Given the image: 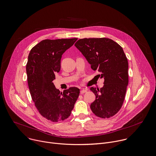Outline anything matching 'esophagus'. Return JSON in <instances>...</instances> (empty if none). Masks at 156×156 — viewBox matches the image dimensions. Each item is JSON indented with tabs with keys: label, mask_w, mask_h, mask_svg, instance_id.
I'll use <instances>...</instances> for the list:
<instances>
[{
	"label": "esophagus",
	"mask_w": 156,
	"mask_h": 156,
	"mask_svg": "<svg viewBox=\"0 0 156 156\" xmlns=\"http://www.w3.org/2000/svg\"><path fill=\"white\" fill-rule=\"evenodd\" d=\"M86 92H87V90H85V89H82V90L80 91V94L82 95V94H83V93H86Z\"/></svg>",
	"instance_id": "obj_1"
}]
</instances>
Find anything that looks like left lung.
Masks as SVG:
<instances>
[{"label": "left lung", "instance_id": "1", "mask_svg": "<svg viewBox=\"0 0 156 156\" xmlns=\"http://www.w3.org/2000/svg\"><path fill=\"white\" fill-rule=\"evenodd\" d=\"M75 46L85 57L93 71L101 73L104 85L91 87L96 99L90 108L95 115L106 119L120 109L129 83V63L122 47L108 38L80 39Z\"/></svg>", "mask_w": 156, "mask_h": 156}]
</instances>
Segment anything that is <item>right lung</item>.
<instances>
[{
    "label": "right lung",
    "mask_w": 156,
    "mask_h": 156,
    "mask_svg": "<svg viewBox=\"0 0 156 156\" xmlns=\"http://www.w3.org/2000/svg\"><path fill=\"white\" fill-rule=\"evenodd\" d=\"M77 38L45 39L30 50L26 64L30 93L39 113L53 122L63 121L71 114L80 90L71 87L60 92L53 80L61 69V58Z\"/></svg>",
    "instance_id": "obj_1"
}]
</instances>
